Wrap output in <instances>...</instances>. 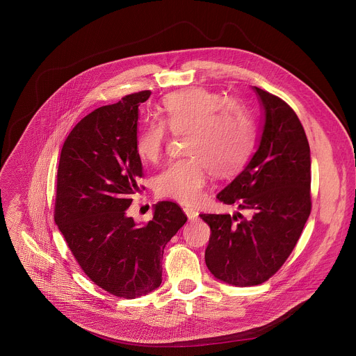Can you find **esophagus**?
<instances>
[{"instance_id":"esophagus-1","label":"esophagus","mask_w":356,"mask_h":356,"mask_svg":"<svg viewBox=\"0 0 356 356\" xmlns=\"http://www.w3.org/2000/svg\"><path fill=\"white\" fill-rule=\"evenodd\" d=\"M184 213H186V216L188 217V220H197V216H199V213H197L195 209H193V207H190V206H186L184 207Z\"/></svg>"}]
</instances>
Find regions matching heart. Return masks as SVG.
<instances>
[{
	"label": "heart",
	"instance_id": "1",
	"mask_svg": "<svg viewBox=\"0 0 356 356\" xmlns=\"http://www.w3.org/2000/svg\"><path fill=\"white\" fill-rule=\"evenodd\" d=\"M165 125L173 134L187 132L184 153L190 157L170 161L156 177V190L161 197L181 203L202 199L209 169L216 176L237 172L254 143L252 120L244 106L206 88L175 92L163 99L161 120L150 121L136 136L139 159H159Z\"/></svg>",
	"mask_w": 356,
	"mask_h": 356
}]
</instances>
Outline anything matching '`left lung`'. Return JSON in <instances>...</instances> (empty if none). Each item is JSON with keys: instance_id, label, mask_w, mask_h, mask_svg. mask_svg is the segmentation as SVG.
<instances>
[{"instance_id": "obj_1", "label": "left lung", "mask_w": 356, "mask_h": 356, "mask_svg": "<svg viewBox=\"0 0 356 356\" xmlns=\"http://www.w3.org/2000/svg\"><path fill=\"white\" fill-rule=\"evenodd\" d=\"M252 90L264 119L258 149L217 195L225 204L250 210V217L200 214L211 231L206 266L235 286L258 285L273 276L312 211V159L303 125L282 99L255 86Z\"/></svg>"}]
</instances>
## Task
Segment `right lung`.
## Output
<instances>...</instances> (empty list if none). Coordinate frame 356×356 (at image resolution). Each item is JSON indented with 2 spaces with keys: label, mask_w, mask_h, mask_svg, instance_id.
Returning a JSON list of instances; mask_svg holds the SVG:
<instances>
[{
  "label": "right lung",
  "mask_w": 356,
  "mask_h": 356,
  "mask_svg": "<svg viewBox=\"0 0 356 356\" xmlns=\"http://www.w3.org/2000/svg\"><path fill=\"white\" fill-rule=\"evenodd\" d=\"M150 91L124 97L80 120L64 142L57 172L54 221L81 270L109 293L135 299L157 289L168 241L187 216L159 202L139 225L127 214L143 177L135 152L139 105Z\"/></svg>",
  "instance_id": "right-lung-1"
}]
</instances>
